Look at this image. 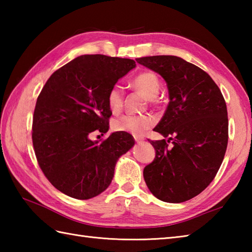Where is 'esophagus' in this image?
Here are the masks:
<instances>
[{"label": "esophagus", "instance_id": "esophagus-1", "mask_svg": "<svg viewBox=\"0 0 252 252\" xmlns=\"http://www.w3.org/2000/svg\"><path fill=\"white\" fill-rule=\"evenodd\" d=\"M134 140H135V142H136V143H142V142H143V138H142V137H137V136H135V137H134Z\"/></svg>", "mask_w": 252, "mask_h": 252}]
</instances>
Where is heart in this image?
I'll list each match as a JSON object with an SVG mask.
<instances>
[{
    "label": "heart",
    "mask_w": 252,
    "mask_h": 252,
    "mask_svg": "<svg viewBox=\"0 0 252 252\" xmlns=\"http://www.w3.org/2000/svg\"><path fill=\"white\" fill-rule=\"evenodd\" d=\"M132 85L146 96L149 100L157 97L160 90L158 77L154 72L145 71L133 79ZM107 104L112 114H119L123 107V93L119 85H114L107 95ZM155 120L148 115H126L112 123L116 131L126 132L135 136H142L154 126Z\"/></svg>",
    "instance_id": "heart-1"
}]
</instances>
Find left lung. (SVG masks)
Segmentation results:
<instances>
[{"instance_id": "8db88e82", "label": "left lung", "mask_w": 252, "mask_h": 252, "mask_svg": "<svg viewBox=\"0 0 252 252\" xmlns=\"http://www.w3.org/2000/svg\"><path fill=\"white\" fill-rule=\"evenodd\" d=\"M167 83L169 105L155 131L169 137L151 141L156 156L144 180L158 199L179 203L206 189L218 173L228 141L226 104L207 72L178 56L136 58Z\"/></svg>"}]
</instances>
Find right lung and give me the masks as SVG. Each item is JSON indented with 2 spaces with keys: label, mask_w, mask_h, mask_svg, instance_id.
Wrapping results in <instances>:
<instances>
[{
  "label": "right lung",
  "mask_w": 252,
  "mask_h": 252,
  "mask_svg": "<svg viewBox=\"0 0 252 252\" xmlns=\"http://www.w3.org/2000/svg\"><path fill=\"white\" fill-rule=\"evenodd\" d=\"M135 66L127 58L82 55L56 70L42 89L32 143L44 175L65 195L82 200L99 195L110 185L118 159L134 146L126 132L111 133L101 143L90 134L109 130L107 95Z\"/></svg>",
  "instance_id": "add662e5"
}]
</instances>
